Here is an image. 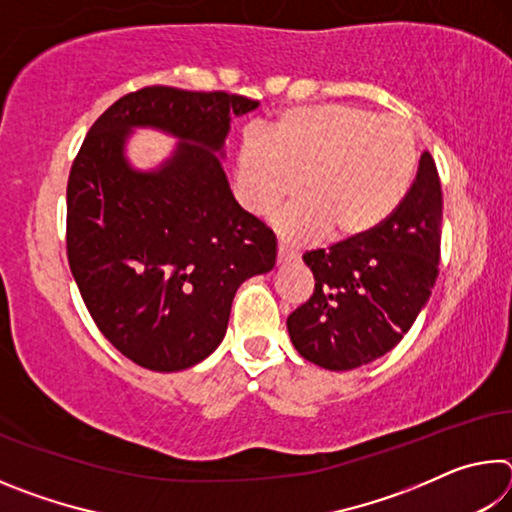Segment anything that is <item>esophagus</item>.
<instances>
[{
  "label": "esophagus",
  "instance_id": "34e87169",
  "mask_svg": "<svg viewBox=\"0 0 512 512\" xmlns=\"http://www.w3.org/2000/svg\"><path fill=\"white\" fill-rule=\"evenodd\" d=\"M293 259H298L296 250H291L289 246H284V244L277 246V264H289V262H293Z\"/></svg>",
  "mask_w": 512,
  "mask_h": 512
}]
</instances>
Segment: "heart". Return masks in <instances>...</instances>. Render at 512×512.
I'll return each instance as SVG.
<instances>
[{"label":"heart","mask_w":512,"mask_h":512,"mask_svg":"<svg viewBox=\"0 0 512 512\" xmlns=\"http://www.w3.org/2000/svg\"><path fill=\"white\" fill-rule=\"evenodd\" d=\"M418 169L409 121L361 106L293 108L266 137H246L237 153L241 205L264 216L305 194L275 219L284 239L357 241L375 232L404 203Z\"/></svg>","instance_id":"obj_1"}]
</instances>
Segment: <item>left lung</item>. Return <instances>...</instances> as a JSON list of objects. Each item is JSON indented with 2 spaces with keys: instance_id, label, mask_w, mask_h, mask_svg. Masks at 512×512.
Masks as SVG:
<instances>
[{
  "instance_id": "obj_1",
  "label": "left lung",
  "mask_w": 512,
  "mask_h": 512,
  "mask_svg": "<svg viewBox=\"0 0 512 512\" xmlns=\"http://www.w3.org/2000/svg\"><path fill=\"white\" fill-rule=\"evenodd\" d=\"M443 192L424 151L411 192L375 232L302 255L316 287L287 318L293 348L325 370L384 357L427 305L440 262Z\"/></svg>"
}]
</instances>
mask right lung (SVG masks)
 <instances>
[{
	"label": "right lung",
	"mask_w": 512,
	"mask_h": 512,
	"mask_svg": "<svg viewBox=\"0 0 512 512\" xmlns=\"http://www.w3.org/2000/svg\"><path fill=\"white\" fill-rule=\"evenodd\" d=\"M259 101L153 85L94 121L69 171L67 259L101 334L137 366L178 372L210 357L235 293L275 266L271 230L230 192L232 117ZM135 127L179 140L155 170L125 155Z\"/></svg>",
	"instance_id": "add662e5"
}]
</instances>
